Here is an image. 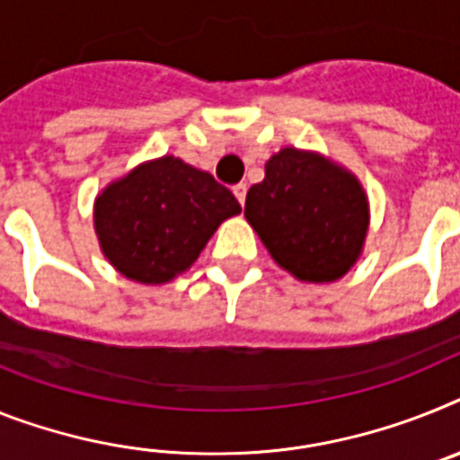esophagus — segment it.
Segmentation results:
<instances>
[{
  "instance_id": "34e87169",
  "label": "esophagus",
  "mask_w": 460,
  "mask_h": 460,
  "mask_svg": "<svg viewBox=\"0 0 460 460\" xmlns=\"http://www.w3.org/2000/svg\"><path fill=\"white\" fill-rule=\"evenodd\" d=\"M245 194H248V184H236V187H234V196H236L238 199V203H245Z\"/></svg>"
}]
</instances>
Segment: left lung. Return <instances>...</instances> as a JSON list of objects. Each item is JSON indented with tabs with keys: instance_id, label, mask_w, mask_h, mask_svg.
Here are the masks:
<instances>
[{
	"instance_id": "obj_1",
	"label": "left lung",
	"mask_w": 460,
	"mask_h": 460,
	"mask_svg": "<svg viewBox=\"0 0 460 460\" xmlns=\"http://www.w3.org/2000/svg\"><path fill=\"white\" fill-rule=\"evenodd\" d=\"M245 217L285 271L332 283L360 257L367 196L350 172L314 152L285 146L245 199Z\"/></svg>"
}]
</instances>
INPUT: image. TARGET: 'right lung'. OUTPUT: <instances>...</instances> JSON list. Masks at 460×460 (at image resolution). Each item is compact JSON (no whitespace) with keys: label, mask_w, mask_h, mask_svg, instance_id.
I'll list each match as a JSON object with an SVG mask.
<instances>
[{"label":"right lung","mask_w":460,"mask_h":460,"mask_svg":"<svg viewBox=\"0 0 460 460\" xmlns=\"http://www.w3.org/2000/svg\"><path fill=\"white\" fill-rule=\"evenodd\" d=\"M236 196L175 156L137 165L95 200V231L111 266L137 283H168L199 260Z\"/></svg>","instance_id":"1"}]
</instances>
